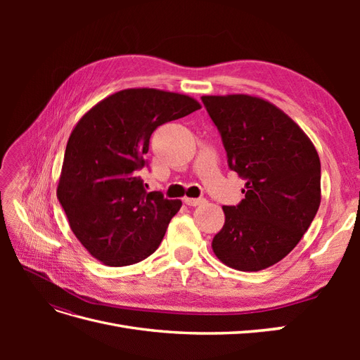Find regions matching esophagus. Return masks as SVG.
Instances as JSON below:
<instances>
[{"instance_id":"esophagus-1","label":"esophagus","mask_w":360,"mask_h":360,"mask_svg":"<svg viewBox=\"0 0 360 360\" xmlns=\"http://www.w3.org/2000/svg\"><path fill=\"white\" fill-rule=\"evenodd\" d=\"M183 201H184V204H188V205L195 207V205H200V204H202L205 200H204V198H189V197H186V198H184Z\"/></svg>"}]
</instances>
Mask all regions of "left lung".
I'll list each match as a JSON object with an SVG mask.
<instances>
[{"mask_svg":"<svg viewBox=\"0 0 360 360\" xmlns=\"http://www.w3.org/2000/svg\"><path fill=\"white\" fill-rule=\"evenodd\" d=\"M243 179L245 198L224 205L225 224L213 237L228 267L258 271L276 264L300 242L320 207L321 167L312 141L274 103L249 94L202 96Z\"/></svg>","mask_w":360,"mask_h":360,"instance_id":"left-lung-1","label":"left lung"}]
</instances>
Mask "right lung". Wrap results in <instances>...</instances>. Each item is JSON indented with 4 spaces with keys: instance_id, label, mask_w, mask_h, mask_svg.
<instances>
[{
    "instance_id": "right-lung-1",
    "label": "right lung",
    "mask_w": 360,
    "mask_h": 360,
    "mask_svg": "<svg viewBox=\"0 0 360 360\" xmlns=\"http://www.w3.org/2000/svg\"><path fill=\"white\" fill-rule=\"evenodd\" d=\"M200 108L186 94L127 89L96 103L73 127L57 197L76 238L105 266L139 263L159 248L181 201L146 192L138 169L155 129Z\"/></svg>"
}]
</instances>
